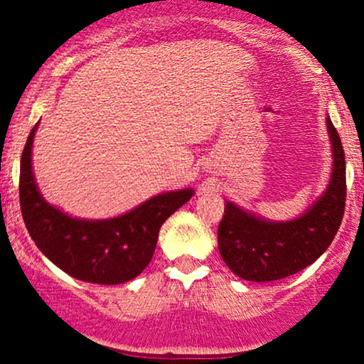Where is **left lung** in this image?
Listing matches in <instances>:
<instances>
[{"label":"left lung","mask_w":364,"mask_h":364,"mask_svg":"<svg viewBox=\"0 0 364 364\" xmlns=\"http://www.w3.org/2000/svg\"><path fill=\"white\" fill-rule=\"evenodd\" d=\"M332 173L315 202L289 220H270L225 200L217 231L219 252L237 277L270 282L311 265L336 237L346 205V159L339 133L327 116Z\"/></svg>","instance_id":"left-lung-1"}]
</instances>
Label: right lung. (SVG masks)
Listing matches in <instances>:
<instances>
[{"label":"right lung","instance_id":"1","mask_svg":"<svg viewBox=\"0 0 364 364\" xmlns=\"http://www.w3.org/2000/svg\"><path fill=\"white\" fill-rule=\"evenodd\" d=\"M32 128L20 161V207L37 248L63 272L83 282L123 284L152 260L159 229L195 193L193 188L166 191L109 219H80L51 205L39 191L32 169Z\"/></svg>","mask_w":364,"mask_h":364}]
</instances>
